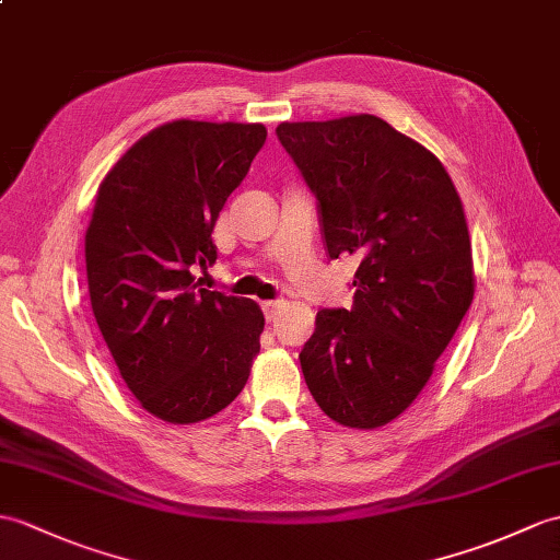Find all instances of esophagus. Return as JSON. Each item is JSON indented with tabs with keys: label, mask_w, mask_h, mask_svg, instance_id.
Returning <instances> with one entry per match:
<instances>
[{
	"label": "esophagus",
	"mask_w": 560,
	"mask_h": 560,
	"mask_svg": "<svg viewBox=\"0 0 560 560\" xmlns=\"http://www.w3.org/2000/svg\"><path fill=\"white\" fill-rule=\"evenodd\" d=\"M283 307V301H267L265 305H262V310H265V317H267V322H275L277 319V315H279V310Z\"/></svg>",
	"instance_id": "1"
}]
</instances>
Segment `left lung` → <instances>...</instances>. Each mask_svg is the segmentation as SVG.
I'll use <instances>...</instances> for the list:
<instances>
[{
	"instance_id": "left-lung-1",
	"label": "left lung",
	"mask_w": 560,
	"mask_h": 560,
	"mask_svg": "<svg viewBox=\"0 0 560 560\" xmlns=\"http://www.w3.org/2000/svg\"><path fill=\"white\" fill-rule=\"evenodd\" d=\"M315 192L331 259L355 255L350 310H319L301 350L305 384L334 422L384 427L429 382L475 295L460 195L420 142L380 116L279 124Z\"/></svg>"
}]
</instances>
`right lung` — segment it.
Returning <instances> with one entry per match:
<instances>
[{"instance_id":"1","label":"right lung","mask_w":560,"mask_h":560,"mask_svg":"<svg viewBox=\"0 0 560 560\" xmlns=\"http://www.w3.org/2000/svg\"><path fill=\"white\" fill-rule=\"evenodd\" d=\"M267 140L262 124L178 119L112 166L85 231L93 315L109 353L154 418L192 424L236 398L259 353L255 301L198 289L212 231Z\"/></svg>"}]
</instances>
